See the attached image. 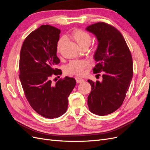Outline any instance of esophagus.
Instances as JSON below:
<instances>
[{
  "label": "esophagus",
  "instance_id": "esophagus-1",
  "mask_svg": "<svg viewBox=\"0 0 150 150\" xmlns=\"http://www.w3.org/2000/svg\"><path fill=\"white\" fill-rule=\"evenodd\" d=\"M75 78H76V82L78 83H82L84 81L83 78H80V77H78V76H76Z\"/></svg>",
  "mask_w": 150,
  "mask_h": 150
}]
</instances>
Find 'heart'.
<instances>
[{
  "mask_svg": "<svg viewBox=\"0 0 150 150\" xmlns=\"http://www.w3.org/2000/svg\"><path fill=\"white\" fill-rule=\"evenodd\" d=\"M69 36L82 48H84L86 46H89V45L91 43V36L88 33L82 30L75 29L72 30L69 34ZM64 42L65 39L64 38L59 39L56 46L57 52L61 51V49ZM88 62L84 60H72L66 66L65 70L68 74L81 75L84 73L85 68L88 66Z\"/></svg>",
  "mask_w": 150,
  "mask_h": 150,
  "instance_id": "1",
  "label": "heart"
}]
</instances>
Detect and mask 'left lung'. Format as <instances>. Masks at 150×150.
<instances>
[{"label": "left lung", "instance_id": "1", "mask_svg": "<svg viewBox=\"0 0 150 150\" xmlns=\"http://www.w3.org/2000/svg\"><path fill=\"white\" fill-rule=\"evenodd\" d=\"M86 29L96 35L98 41L93 72H103L101 81L88 80L92 88L88 105L93 114L107 115L123 103L133 78L132 56L123 36L115 27L98 22Z\"/></svg>", "mask_w": 150, "mask_h": 150}]
</instances>
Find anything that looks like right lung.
<instances>
[{
	"label": "right lung",
	"instance_id": "obj_1",
	"mask_svg": "<svg viewBox=\"0 0 150 150\" xmlns=\"http://www.w3.org/2000/svg\"><path fill=\"white\" fill-rule=\"evenodd\" d=\"M60 33L55 27L42 25L25 39L20 53L19 79L25 96L36 112L49 119L66 112L68 97L76 85L75 79L67 76L56 84L51 79L62 74L54 69L60 62L56 54Z\"/></svg>",
	"mask_w": 150,
	"mask_h": 150
}]
</instances>
